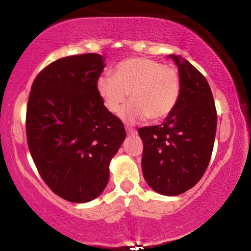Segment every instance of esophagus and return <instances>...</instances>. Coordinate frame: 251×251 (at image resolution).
<instances>
[{"label": "esophagus", "instance_id": "34e87169", "mask_svg": "<svg viewBox=\"0 0 251 251\" xmlns=\"http://www.w3.org/2000/svg\"><path fill=\"white\" fill-rule=\"evenodd\" d=\"M126 133H128V135H130V136L137 135V131H136V130L133 128H130V126H126Z\"/></svg>", "mask_w": 251, "mask_h": 251}]
</instances>
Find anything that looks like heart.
Returning <instances> with one entry per match:
<instances>
[{
  "mask_svg": "<svg viewBox=\"0 0 251 251\" xmlns=\"http://www.w3.org/2000/svg\"><path fill=\"white\" fill-rule=\"evenodd\" d=\"M97 91L110 113H118L130 93L131 102L121 112L123 121L149 118L160 121L173 112L181 92L180 75L174 66L148 57H129L118 63L113 77L102 76Z\"/></svg>",
  "mask_w": 251,
  "mask_h": 251,
  "instance_id": "obj_1",
  "label": "heart"
}]
</instances>
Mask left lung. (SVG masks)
I'll use <instances>...</instances> for the list:
<instances>
[{
	"instance_id": "obj_1",
	"label": "left lung",
	"mask_w": 251,
	"mask_h": 251,
	"mask_svg": "<svg viewBox=\"0 0 251 251\" xmlns=\"http://www.w3.org/2000/svg\"><path fill=\"white\" fill-rule=\"evenodd\" d=\"M169 58L178 68V101L162 125L138 130L144 151L145 181L158 194L177 196L203 176L212 154L217 110L210 85L190 62L180 55Z\"/></svg>"
}]
</instances>
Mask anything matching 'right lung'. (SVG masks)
Here are the masks:
<instances>
[{
  "mask_svg": "<svg viewBox=\"0 0 251 251\" xmlns=\"http://www.w3.org/2000/svg\"><path fill=\"white\" fill-rule=\"evenodd\" d=\"M105 57H62L32 84L26 135L35 166L51 191L73 203L102 193L109 164L126 138L121 120L103 106L97 82Z\"/></svg>",
  "mask_w": 251,
  "mask_h": 251,
  "instance_id": "1",
  "label": "right lung"
}]
</instances>
